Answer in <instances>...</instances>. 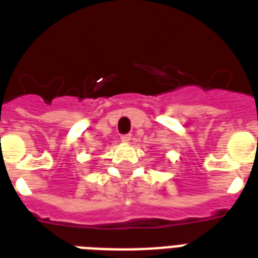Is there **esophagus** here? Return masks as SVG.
<instances>
[{
  "label": "esophagus",
  "instance_id": "1",
  "mask_svg": "<svg viewBox=\"0 0 258 258\" xmlns=\"http://www.w3.org/2000/svg\"><path fill=\"white\" fill-rule=\"evenodd\" d=\"M120 141L123 142V143H125V145H127V143L131 141V135H130V134H127V135H121Z\"/></svg>",
  "mask_w": 258,
  "mask_h": 258
}]
</instances>
